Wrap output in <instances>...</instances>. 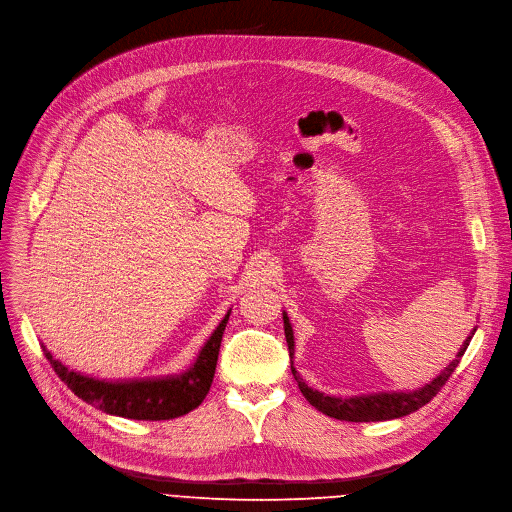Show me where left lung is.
<instances>
[{"label": "left lung", "instance_id": "obj_1", "mask_svg": "<svg viewBox=\"0 0 512 512\" xmlns=\"http://www.w3.org/2000/svg\"><path fill=\"white\" fill-rule=\"evenodd\" d=\"M284 331H286V341H288V349H290V361H292V374L294 380L298 382L300 392L304 394V398L322 414L339 418V421H351V423H376V421H392V418H400L406 416L414 410H418L421 406H425L427 402H431L437 392L445 386V382L449 380V376L453 374V369L457 367L461 355L466 353L476 329L468 335V339L463 341L461 349L457 351L455 359L441 371V374L425 384L423 388H416L412 392H378V394H361V396H329L322 394L318 390L308 388V384L300 378V374L294 367V331L288 314L284 312Z\"/></svg>", "mask_w": 512, "mask_h": 512}]
</instances>
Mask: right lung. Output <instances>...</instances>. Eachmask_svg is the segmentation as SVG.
I'll return each instance as SVG.
<instances>
[{
	"label": "right lung",
	"instance_id": "1",
	"mask_svg": "<svg viewBox=\"0 0 512 512\" xmlns=\"http://www.w3.org/2000/svg\"><path fill=\"white\" fill-rule=\"evenodd\" d=\"M228 316L230 310L220 320L210 339L204 343L194 365L190 369H185L179 376L116 382L98 380L91 376H83L81 371L69 369L59 359H55L53 353L44 345L42 351L46 359L51 361L57 376L83 402L104 410L106 414L134 418V421H169V418L183 416L198 408L206 398L214 380L220 341Z\"/></svg>",
	"mask_w": 512,
	"mask_h": 512
}]
</instances>
